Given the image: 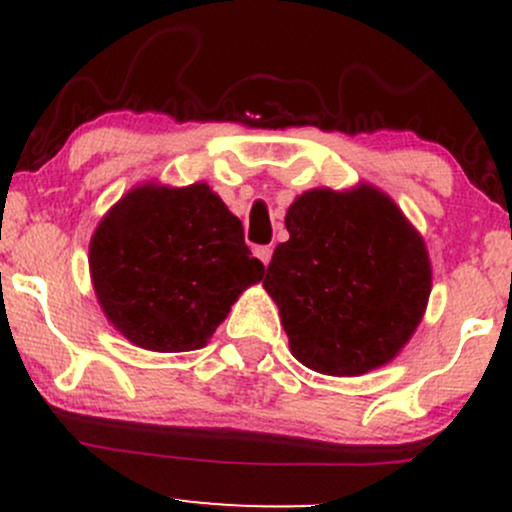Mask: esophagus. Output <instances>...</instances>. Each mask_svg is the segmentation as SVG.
I'll return each mask as SVG.
<instances>
[{
  "label": "esophagus",
  "mask_w": 512,
  "mask_h": 512,
  "mask_svg": "<svg viewBox=\"0 0 512 512\" xmlns=\"http://www.w3.org/2000/svg\"><path fill=\"white\" fill-rule=\"evenodd\" d=\"M255 257L267 267L269 260H272V248L269 245H260V248H255Z\"/></svg>",
  "instance_id": "esophagus-1"
}]
</instances>
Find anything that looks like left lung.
Returning <instances> with one entry per match:
<instances>
[{
    "instance_id": "1",
    "label": "left lung",
    "mask_w": 512,
    "mask_h": 512,
    "mask_svg": "<svg viewBox=\"0 0 512 512\" xmlns=\"http://www.w3.org/2000/svg\"><path fill=\"white\" fill-rule=\"evenodd\" d=\"M262 286L291 354L325 375H363L395 358L424 317L431 260L414 226L373 185L303 192L286 211Z\"/></svg>"
}]
</instances>
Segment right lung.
<instances>
[{
	"label": "right lung",
	"mask_w": 512,
	"mask_h": 512,
	"mask_svg": "<svg viewBox=\"0 0 512 512\" xmlns=\"http://www.w3.org/2000/svg\"><path fill=\"white\" fill-rule=\"evenodd\" d=\"M243 223L207 182L129 190L88 248L93 291L129 342L175 354L207 346L231 305L262 281Z\"/></svg>",
	"instance_id": "obj_1"
}]
</instances>
